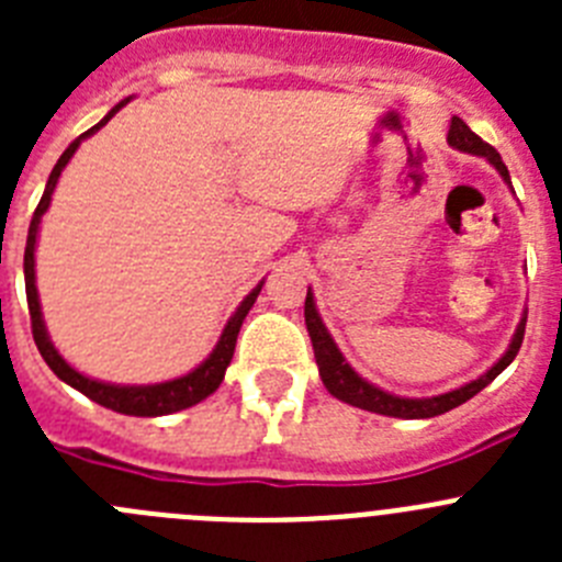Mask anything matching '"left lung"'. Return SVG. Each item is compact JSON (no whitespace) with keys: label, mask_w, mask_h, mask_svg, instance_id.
I'll return each instance as SVG.
<instances>
[{"label":"left lung","mask_w":562,"mask_h":562,"mask_svg":"<svg viewBox=\"0 0 562 562\" xmlns=\"http://www.w3.org/2000/svg\"><path fill=\"white\" fill-rule=\"evenodd\" d=\"M448 140L450 146L461 148V151H470V154H481L486 160L493 162L495 168L501 171L504 180H509V171H506L504 160H501V154L495 151L490 143H484L473 128L467 126L461 117H453L450 121V132H448ZM304 317H306V329H310L312 337V349H315V360H317V371H321V380L324 385L329 389L331 396L337 400L349 402L355 408L362 411H371V414H382V416H396V419H430V416H439V414H448V411L459 408L461 402L473 400L481 389H486L501 371L515 360V355L520 351V342H524V331H526V317L520 321L518 331L513 337V346L506 349V355L495 362L493 369L481 374L479 380L467 382L461 389L450 391V394H439V396H430V400H402V396L394 394H385V391L374 389L371 382H366L362 376L355 374L349 362L342 360V355L337 351L335 340L329 337L326 331L324 321L317 317L315 310V301H312V292H306V304H304Z\"/></svg>","instance_id":"8db88e82"}]
</instances>
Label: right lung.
<instances>
[{
	"mask_svg": "<svg viewBox=\"0 0 562 562\" xmlns=\"http://www.w3.org/2000/svg\"><path fill=\"white\" fill-rule=\"evenodd\" d=\"M123 106V103H121ZM121 106H114L112 112L103 117L98 126H92L89 132H83L78 140H72L67 146V151L58 157L56 168L49 173L47 188H44V196L38 202L36 213H33V220H30V231H27V247H24V290H27V306H30V329H33V340H36L38 351H42L44 362H47L53 374L58 380H64L67 385L78 389L81 394H87L89 400L103 405V408H112L117 414H126V416H166L173 414V411H182V408H191L196 402H202L205 396H211L213 391L220 389V382L225 380V371L233 360V349H236V337L241 324H245L247 312L250 306L256 304L258 292H261V284L250 292V295L241 301V306L236 310V315L227 321L225 331H222L220 342H216V349L213 355L202 362L200 369H193L191 374L180 376V380H171V382H160V385H109V382H98V380H89V376L78 374L76 369H69L64 357L53 349V342H49L47 329H44V321H42V306H38V292H36V272H33V250H36V233H38V222H42L44 211L49 205V196H53V188H56L58 177H61V168L67 166L69 157L76 154L78 143L83 137H89L92 132L103 126V123L112 117L114 112Z\"/></svg>",
	"mask_w": 562,
	"mask_h": 562,
	"instance_id": "right-lung-1",
	"label": "right lung"
}]
</instances>
